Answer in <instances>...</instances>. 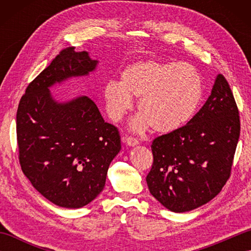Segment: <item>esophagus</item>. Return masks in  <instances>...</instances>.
<instances>
[{
  "mask_svg": "<svg viewBox=\"0 0 251 251\" xmlns=\"http://www.w3.org/2000/svg\"><path fill=\"white\" fill-rule=\"evenodd\" d=\"M123 141H124L127 146L129 147H135L138 145V141L132 137H124L123 138Z\"/></svg>",
  "mask_w": 251,
  "mask_h": 251,
  "instance_id": "34e87169",
  "label": "esophagus"
}]
</instances>
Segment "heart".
<instances>
[{
    "label": "heart",
    "mask_w": 251,
    "mask_h": 251,
    "mask_svg": "<svg viewBox=\"0 0 251 251\" xmlns=\"http://www.w3.org/2000/svg\"><path fill=\"white\" fill-rule=\"evenodd\" d=\"M204 95V83L191 63L143 60L127 66L120 83L110 81L103 89L105 109L111 120H122L138 99L140 112L130 123L134 131L151 127L169 134L194 116Z\"/></svg>",
    "instance_id": "1"
}]
</instances>
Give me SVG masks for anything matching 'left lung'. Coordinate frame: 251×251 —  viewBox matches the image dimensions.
<instances>
[{"label":"left lung","mask_w":251,"mask_h":251,"mask_svg":"<svg viewBox=\"0 0 251 251\" xmlns=\"http://www.w3.org/2000/svg\"><path fill=\"white\" fill-rule=\"evenodd\" d=\"M241 131L230 85L218 74L205 104L188 124L152 142L150 193L174 212L210 201L230 177Z\"/></svg>","instance_id":"1"}]
</instances>
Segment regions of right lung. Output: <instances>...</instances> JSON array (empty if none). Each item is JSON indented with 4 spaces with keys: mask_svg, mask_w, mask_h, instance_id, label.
Instances as JSON below:
<instances>
[{
    "mask_svg": "<svg viewBox=\"0 0 251 251\" xmlns=\"http://www.w3.org/2000/svg\"><path fill=\"white\" fill-rule=\"evenodd\" d=\"M99 61L73 47L63 50L25 89L16 124L19 162L45 199L76 209L103 190L111 162L121 151L116 127L105 123L87 96L57 100L50 88L88 76Z\"/></svg>",
    "mask_w": 251,
    "mask_h": 251,
    "instance_id": "1",
    "label": "right lung"
}]
</instances>
